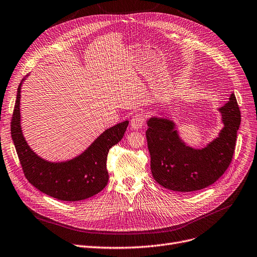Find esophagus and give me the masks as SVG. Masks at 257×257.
<instances>
[{"label": "esophagus", "mask_w": 257, "mask_h": 257, "mask_svg": "<svg viewBox=\"0 0 257 257\" xmlns=\"http://www.w3.org/2000/svg\"><path fill=\"white\" fill-rule=\"evenodd\" d=\"M145 125V118L142 114H137L131 118V122L130 126L132 130H139L141 128H143Z\"/></svg>", "instance_id": "34e87169"}]
</instances>
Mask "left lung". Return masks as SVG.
Masks as SVG:
<instances>
[{
  "label": "left lung",
  "mask_w": 257,
  "mask_h": 257,
  "mask_svg": "<svg viewBox=\"0 0 257 257\" xmlns=\"http://www.w3.org/2000/svg\"><path fill=\"white\" fill-rule=\"evenodd\" d=\"M222 128L218 136L202 149L188 145L181 137L176 121L151 116L146 132L154 180L166 189L193 192L215 183L229 167L235 149L240 111L234 93L217 109Z\"/></svg>",
  "instance_id": "left-lung-1"
}]
</instances>
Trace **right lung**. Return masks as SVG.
<instances>
[{"label":"right lung","instance_id":"add662e5","mask_svg":"<svg viewBox=\"0 0 257 257\" xmlns=\"http://www.w3.org/2000/svg\"><path fill=\"white\" fill-rule=\"evenodd\" d=\"M27 76L19 85L11 119V137L26 178L41 192L64 202H77L101 192L109 178L106 167L109 149L124 137L129 120L106 129L70 160L51 162L43 159L30 148L22 130L21 89Z\"/></svg>","mask_w":257,"mask_h":257}]
</instances>
